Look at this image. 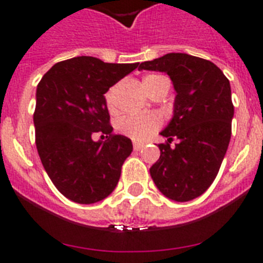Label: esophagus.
<instances>
[{
  "label": "esophagus",
  "mask_w": 263,
  "mask_h": 263,
  "mask_svg": "<svg viewBox=\"0 0 263 263\" xmlns=\"http://www.w3.org/2000/svg\"><path fill=\"white\" fill-rule=\"evenodd\" d=\"M143 147H144L143 143H140V142H134V150H135V152H139L140 148H143Z\"/></svg>",
  "instance_id": "esophagus-1"
}]
</instances>
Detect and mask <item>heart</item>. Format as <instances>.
Listing matches in <instances>:
<instances>
[{
  "instance_id": "obj_1",
  "label": "heart",
  "mask_w": 263,
  "mask_h": 263,
  "mask_svg": "<svg viewBox=\"0 0 263 263\" xmlns=\"http://www.w3.org/2000/svg\"><path fill=\"white\" fill-rule=\"evenodd\" d=\"M168 80L162 75H147L144 76L143 86L150 91L153 86H156L160 82ZM105 105L107 110L110 113H115L117 110V87L113 86L106 91L105 94ZM161 125V120L157 115H146V116H128L119 121L117 128L121 134H124L128 138L136 140H146L158 129Z\"/></svg>"
}]
</instances>
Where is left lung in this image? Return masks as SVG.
<instances>
[{
	"label": "left lung",
	"mask_w": 263,
	"mask_h": 263,
	"mask_svg": "<svg viewBox=\"0 0 263 263\" xmlns=\"http://www.w3.org/2000/svg\"><path fill=\"white\" fill-rule=\"evenodd\" d=\"M139 69L168 73L176 90L173 117L161 132L168 142L158 144L161 156L150 168L153 181L169 199H195L214 181L231 140L229 80L212 61L185 53L144 61Z\"/></svg>",
	"instance_id": "1"
}]
</instances>
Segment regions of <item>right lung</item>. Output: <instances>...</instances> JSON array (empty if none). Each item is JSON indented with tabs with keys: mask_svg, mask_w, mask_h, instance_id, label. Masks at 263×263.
<instances>
[{
	"mask_svg": "<svg viewBox=\"0 0 263 263\" xmlns=\"http://www.w3.org/2000/svg\"><path fill=\"white\" fill-rule=\"evenodd\" d=\"M135 64L103 63L80 55L54 64L36 87L35 143L55 188L76 203L110 195L132 152L127 136L115 135L105 92L136 69ZM97 132L106 141L95 142Z\"/></svg>",
	"mask_w": 263,
	"mask_h": 263,
	"instance_id": "right-lung-1",
	"label": "right lung"
}]
</instances>
